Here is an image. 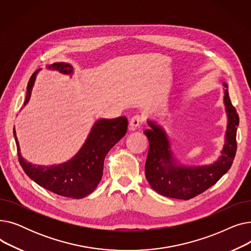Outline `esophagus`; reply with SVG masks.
I'll return each instance as SVG.
<instances>
[{"mask_svg":"<svg viewBox=\"0 0 251 251\" xmlns=\"http://www.w3.org/2000/svg\"><path fill=\"white\" fill-rule=\"evenodd\" d=\"M141 123H142V117L140 115H135L130 119L129 125L133 130H135L136 128H138L141 125Z\"/></svg>","mask_w":251,"mask_h":251,"instance_id":"esophagus-1","label":"esophagus"}]
</instances>
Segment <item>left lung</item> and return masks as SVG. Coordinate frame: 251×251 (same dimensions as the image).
I'll return each instance as SVG.
<instances>
[{"label":"left lung","mask_w":251,"mask_h":251,"mask_svg":"<svg viewBox=\"0 0 251 251\" xmlns=\"http://www.w3.org/2000/svg\"><path fill=\"white\" fill-rule=\"evenodd\" d=\"M224 103L228 125L222 154L212 165L187 167L178 164L164 129L154 122H148L151 129L143 132L150 142L146 177L155 192L171 199L188 201L212 187L231 168L237 151L236 132L239 125V116L230 100L228 85L224 82Z\"/></svg>","instance_id":"obj_1"}]
</instances>
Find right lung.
<instances>
[{
  "label": "right lung",
  "mask_w": 251,
  "mask_h": 251,
  "mask_svg": "<svg viewBox=\"0 0 251 251\" xmlns=\"http://www.w3.org/2000/svg\"><path fill=\"white\" fill-rule=\"evenodd\" d=\"M48 68L63 74H73V67L67 63H54L49 65ZM39 70H36L29 79L24 105L30 100L35 77ZM127 126L126 117L98 120L92 126L82 148L71 160L50 167L33 165L23 159L14 130L19 163L25 174L39 186L61 196L82 199L98 187L102 177L104 157L126 134Z\"/></svg>",
  "instance_id": "add662e5"
}]
</instances>
